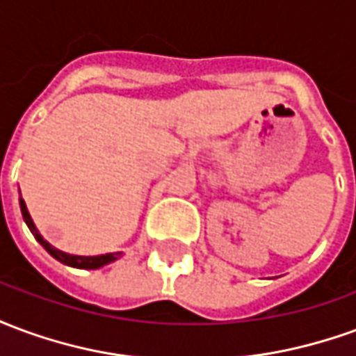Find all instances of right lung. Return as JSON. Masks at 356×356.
Here are the masks:
<instances>
[{
    "instance_id": "add662e5",
    "label": "right lung",
    "mask_w": 356,
    "mask_h": 356,
    "mask_svg": "<svg viewBox=\"0 0 356 356\" xmlns=\"http://www.w3.org/2000/svg\"><path fill=\"white\" fill-rule=\"evenodd\" d=\"M20 193V191H19ZM20 211H22V217H24V221H26L28 229H30V232L34 234L35 240L42 244L47 252H49L57 261L65 263V265H70V267H76V268H99L102 267V265H106V263L114 261V259H118L120 257V252H114V254H104V255H93V257H83V255H70V254H65V252H58V250H55L53 246H49L45 240L42 238V234L38 232V229L34 227V221H32V217H30V213H28L26 209V204H24V200L20 198Z\"/></svg>"
}]
</instances>
